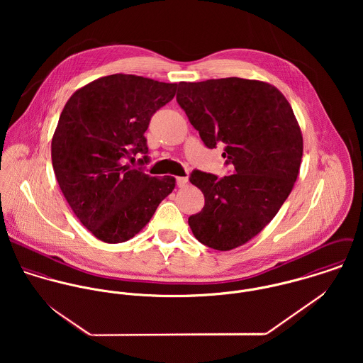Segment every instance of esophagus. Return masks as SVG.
I'll return each mask as SVG.
<instances>
[{"label": "esophagus", "mask_w": 363, "mask_h": 363, "mask_svg": "<svg viewBox=\"0 0 363 363\" xmlns=\"http://www.w3.org/2000/svg\"><path fill=\"white\" fill-rule=\"evenodd\" d=\"M189 183V179L187 177H176V184L177 187H186Z\"/></svg>", "instance_id": "esophagus-1"}]
</instances>
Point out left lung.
<instances>
[{
  "instance_id": "left-lung-1",
  "label": "left lung",
  "mask_w": 363,
  "mask_h": 363,
  "mask_svg": "<svg viewBox=\"0 0 363 363\" xmlns=\"http://www.w3.org/2000/svg\"><path fill=\"white\" fill-rule=\"evenodd\" d=\"M204 145L223 147L233 174L193 170L206 199L189 218L199 242L226 252L259 235L296 182L303 138L285 96L272 85L243 78L180 82L176 96Z\"/></svg>"
}]
</instances>
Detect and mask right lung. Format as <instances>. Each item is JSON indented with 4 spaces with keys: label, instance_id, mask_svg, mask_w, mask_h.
<instances>
[{
    "label": "right lung",
    "instance_id": "obj_1",
    "mask_svg": "<svg viewBox=\"0 0 363 363\" xmlns=\"http://www.w3.org/2000/svg\"><path fill=\"white\" fill-rule=\"evenodd\" d=\"M176 88L114 74L77 91L61 111L52 141V169L74 213L102 242L134 238L174 189V177H152L127 159L141 154L140 164L150 162L144 133Z\"/></svg>",
    "mask_w": 363,
    "mask_h": 363
}]
</instances>
